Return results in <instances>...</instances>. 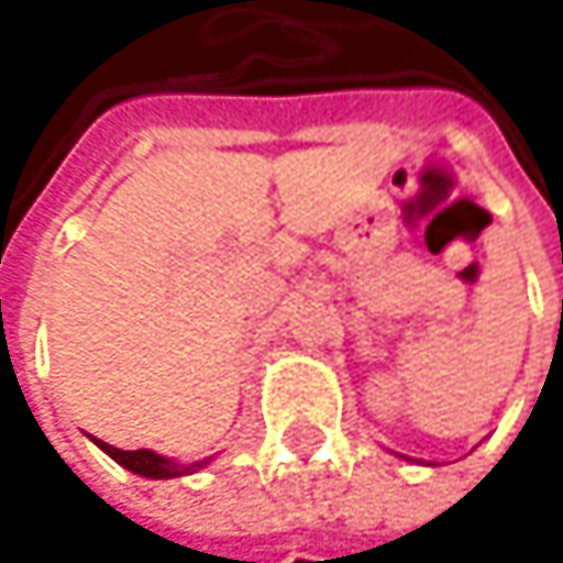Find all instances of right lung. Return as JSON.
<instances>
[{
    "label": "right lung",
    "instance_id": "add662e5",
    "mask_svg": "<svg viewBox=\"0 0 563 563\" xmlns=\"http://www.w3.org/2000/svg\"><path fill=\"white\" fill-rule=\"evenodd\" d=\"M99 448H102L115 464H123L126 471L143 474V477H179V474H189V471H196V467H203V464H207V461H196V464L183 467V464H173V461H166V457H159V454H153V451H119V448L102 444V440H99Z\"/></svg>",
    "mask_w": 563,
    "mask_h": 563
}]
</instances>
